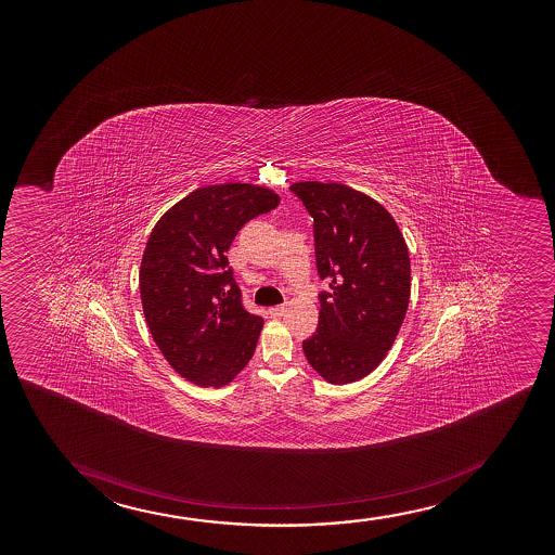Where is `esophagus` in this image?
I'll use <instances>...</instances> for the list:
<instances>
[{"label": "esophagus", "mask_w": 555, "mask_h": 555, "mask_svg": "<svg viewBox=\"0 0 555 555\" xmlns=\"http://www.w3.org/2000/svg\"><path fill=\"white\" fill-rule=\"evenodd\" d=\"M285 311H287V307L285 306H275L270 307V309H268V312H270V317H274V319H278V317H283V314H285Z\"/></svg>", "instance_id": "esophagus-1"}]
</instances>
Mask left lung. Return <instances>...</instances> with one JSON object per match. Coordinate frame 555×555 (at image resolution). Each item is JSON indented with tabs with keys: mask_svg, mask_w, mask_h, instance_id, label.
<instances>
[{
	"mask_svg": "<svg viewBox=\"0 0 555 555\" xmlns=\"http://www.w3.org/2000/svg\"><path fill=\"white\" fill-rule=\"evenodd\" d=\"M291 191L312 217L317 268L330 285L319 294V327L304 353L325 382L363 379L387 356L408 312V244L389 210L363 192L320 181Z\"/></svg>",
	"mask_w": 555,
	"mask_h": 555,
	"instance_id": "8db88e82",
	"label": "left lung"
}]
</instances>
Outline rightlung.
<instances>
[{
	"label": "right lung",
	"instance_id": "right-lung-1",
	"mask_svg": "<svg viewBox=\"0 0 555 555\" xmlns=\"http://www.w3.org/2000/svg\"><path fill=\"white\" fill-rule=\"evenodd\" d=\"M280 196L249 183L209 185L166 210L147 238L141 300L155 345L178 374L223 387L248 364L262 319L246 311L225 251Z\"/></svg>",
	"mask_w": 555,
	"mask_h": 555
}]
</instances>
